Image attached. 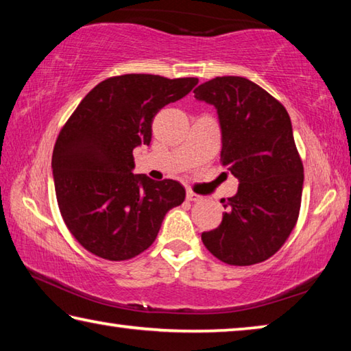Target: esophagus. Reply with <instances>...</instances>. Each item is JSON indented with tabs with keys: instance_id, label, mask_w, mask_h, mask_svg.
<instances>
[{
	"instance_id": "34e87169",
	"label": "esophagus",
	"mask_w": 351,
	"mask_h": 351,
	"mask_svg": "<svg viewBox=\"0 0 351 351\" xmlns=\"http://www.w3.org/2000/svg\"><path fill=\"white\" fill-rule=\"evenodd\" d=\"M186 198H187L189 201H193V203H197V201H201V199H203V197H201V195H198V193H193L192 190H187Z\"/></svg>"
}]
</instances>
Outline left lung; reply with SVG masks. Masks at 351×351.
Wrapping results in <instances>:
<instances>
[{
    "mask_svg": "<svg viewBox=\"0 0 351 351\" xmlns=\"http://www.w3.org/2000/svg\"><path fill=\"white\" fill-rule=\"evenodd\" d=\"M193 93L217 108L221 162L240 181L239 192L221 201V224L201 234V240L228 265L268 260L294 229L304 187L288 111L245 77H217Z\"/></svg>",
    "mask_w": 351,
    "mask_h": 351,
    "instance_id": "obj_1",
    "label": "left lung"
}]
</instances>
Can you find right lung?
Wrapping results in <instances>:
<instances>
[{
    "label": "right lung",
    "mask_w": 351,
    "mask_h": 351,
    "mask_svg": "<svg viewBox=\"0 0 351 351\" xmlns=\"http://www.w3.org/2000/svg\"><path fill=\"white\" fill-rule=\"evenodd\" d=\"M197 83L195 77H110L64 123L52 153L57 203L86 251L111 261L133 258L156 240L165 213L182 204L186 189L178 181L133 173V150L150 145L156 112Z\"/></svg>",
    "instance_id": "add662e5"
}]
</instances>
